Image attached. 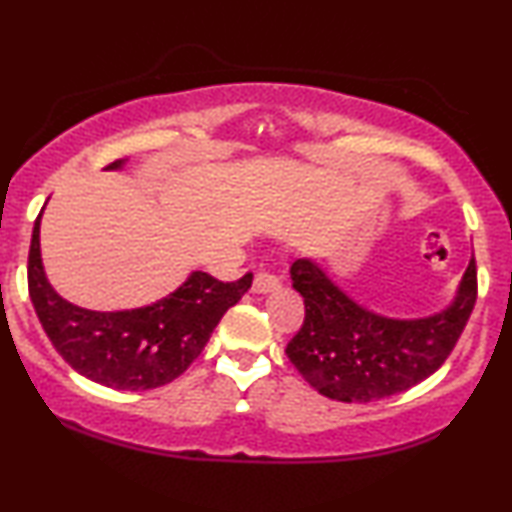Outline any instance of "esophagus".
Listing matches in <instances>:
<instances>
[{
  "label": "esophagus",
  "mask_w": 512,
  "mask_h": 512,
  "mask_svg": "<svg viewBox=\"0 0 512 512\" xmlns=\"http://www.w3.org/2000/svg\"><path fill=\"white\" fill-rule=\"evenodd\" d=\"M251 289H254V293H270V291L279 289V279L275 275H270V272L261 270V272H256L254 286H251Z\"/></svg>",
  "instance_id": "obj_1"
}]
</instances>
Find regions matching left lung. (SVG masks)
Masks as SVG:
<instances>
[{"instance_id": "left-lung-1", "label": "left lung", "mask_w": 512, "mask_h": 512, "mask_svg": "<svg viewBox=\"0 0 512 512\" xmlns=\"http://www.w3.org/2000/svg\"><path fill=\"white\" fill-rule=\"evenodd\" d=\"M291 279L305 300V321L286 345V356L310 387L342 403L401 394L436 373L478 298L475 258L452 303L422 319H389L366 310L310 258L291 265Z\"/></svg>"}]
</instances>
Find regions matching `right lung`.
I'll return each instance as SVG.
<instances>
[{
    "instance_id": "obj_1",
    "label": "right lung",
    "mask_w": 512,
    "mask_h": 512,
    "mask_svg": "<svg viewBox=\"0 0 512 512\" xmlns=\"http://www.w3.org/2000/svg\"><path fill=\"white\" fill-rule=\"evenodd\" d=\"M125 160L107 165L121 170ZM41 214L34 221L27 286L34 312L58 354L88 380L111 389H156L179 377L205 349L228 307L249 291L254 275L219 282L195 270L170 296L146 307L95 312L72 305L48 282L39 247Z\"/></svg>"
}]
</instances>
